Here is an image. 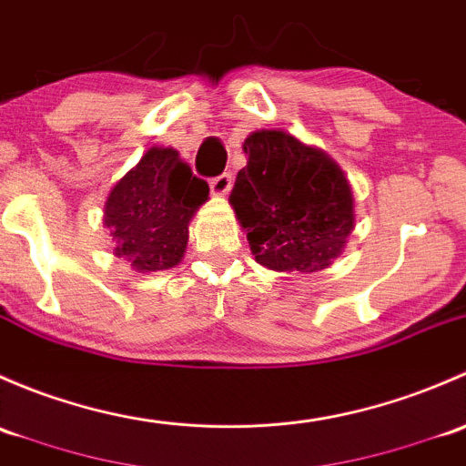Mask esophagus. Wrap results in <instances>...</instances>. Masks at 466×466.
Instances as JSON below:
<instances>
[{
  "label": "esophagus",
  "mask_w": 466,
  "mask_h": 466,
  "mask_svg": "<svg viewBox=\"0 0 466 466\" xmlns=\"http://www.w3.org/2000/svg\"><path fill=\"white\" fill-rule=\"evenodd\" d=\"M231 186H233V177L228 175V172L210 179V190H213V195H218V198H224V195L231 190Z\"/></svg>",
  "instance_id": "1"
}]
</instances>
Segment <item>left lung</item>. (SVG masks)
I'll return each mask as SVG.
<instances>
[{
    "label": "left lung",
    "instance_id": "obj_1",
    "mask_svg": "<svg viewBox=\"0 0 466 466\" xmlns=\"http://www.w3.org/2000/svg\"><path fill=\"white\" fill-rule=\"evenodd\" d=\"M231 206L256 262L271 271L311 273L340 256L354 228V198L343 170L323 150L280 129L244 138Z\"/></svg>",
    "mask_w": 466,
    "mask_h": 466
}]
</instances>
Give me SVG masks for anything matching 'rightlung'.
<instances>
[{
  "label": "right lung",
  "instance_id": "add662e5",
  "mask_svg": "<svg viewBox=\"0 0 466 466\" xmlns=\"http://www.w3.org/2000/svg\"><path fill=\"white\" fill-rule=\"evenodd\" d=\"M206 199L208 184L193 175L179 152L150 147L105 201V227L116 242L114 256L141 273L179 265L190 219Z\"/></svg>",
  "mask_w": 466,
  "mask_h": 466
}]
</instances>
